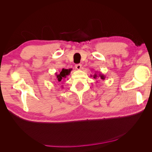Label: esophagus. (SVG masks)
I'll list each match as a JSON object with an SVG mask.
<instances>
[{
    "mask_svg": "<svg viewBox=\"0 0 152 152\" xmlns=\"http://www.w3.org/2000/svg\"><path fill=\"white\" fill-rule=\"evenodd\" d=\"M81 67H82L81 64H77V65H75V68L77 70H80Z\"/></svg>",
    "mask_w": 152,
    "mask_h": 152,
    "instance_id": "1",
    "label": "esophagus"
}]
</instances>
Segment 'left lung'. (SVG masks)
<instances>
[{
	"mask_svg": "<svg viewBox=\"0 0 152 152\" xmlns=\"http://www.w3.org/2000/svg\"><path fill=\"white\" fill-rule=\"evenodd\" d=\"M91 77H93V78H94V79H97V78H100V79H102V80H104L105 79V76L103 74H102V73H98V72H96L94 73V74L93 75H91Z\"/></svg>",
	"mask_w": 152,
	"mask_h": 152,
	"instance_id": "obj_1",
	"label": "left lung"
}]
</instances>
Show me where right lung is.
<instances>
[{"mask_svg": "<svg viewBox=\"0 0 152 152\" xmlns=\"http://www.w3.org/2000/svg\"><path fill=\"white\" fill-rule=\"evenodd\" d=\"M70 72H71L70 69L63 68L61 71L59 72V73H55V74H56L57 81L58 82H60L61 80H65V79H66V77L70 74Z\"/></svg>", "mask_w": 152, "mask_h": 152, "instance_id": "1", "label": "right lung"}]
</instances>
